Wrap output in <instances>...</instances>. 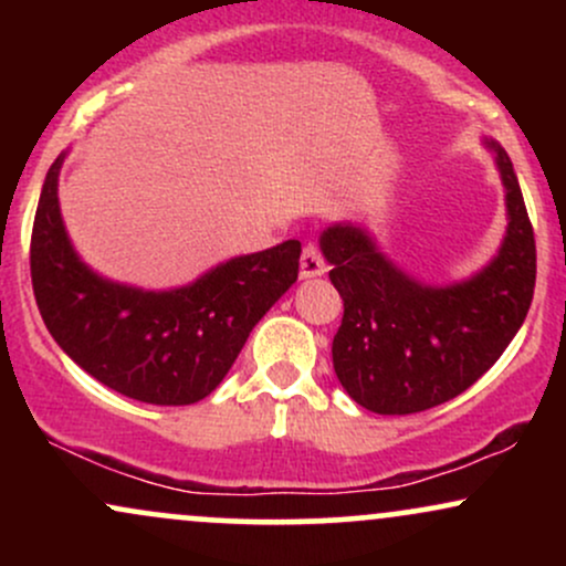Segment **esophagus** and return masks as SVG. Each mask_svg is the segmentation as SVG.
Masks as SVG:
<instances>
[{
    "label": "esophagus",
    "instance_id": "34e87169",
    "mask_svg": "<svg viewBox=\"0 0 566 566\" xmlns=\"http://www.w3.org/2000/svg\"><path fill=\"white\" fill-rule=\"evenodd\" d=\"M324 271H327V263H324L319 247L305 244L303 255H301V276L303 279H314V276H322Z\"/></svg>",
    "mask_w": 566,
    "mask_h": 566
}]
</instances>
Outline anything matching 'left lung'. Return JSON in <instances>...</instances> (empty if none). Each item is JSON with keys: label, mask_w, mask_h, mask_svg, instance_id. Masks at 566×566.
<instances>
[{"label": "left lung", "mask_w": 566, "mask_h": 566, "mask_svg": "<svg viewBox=\"0 0 566 566\" xmlns=\"http://www.w3.org/2000/svg\"><path fill=\"white\" fill-rule=\"evenodd\" d=\"M484 143L505 186L509 229L497 255L465 282L431 287L407 276L354 223L322 233L329 279L343 297L335 375L369 412L412 415L454 399L495 365L527 319L535 231L509 154Z\"/></svg>", "instance_id": "obj_1"}]
</instances>
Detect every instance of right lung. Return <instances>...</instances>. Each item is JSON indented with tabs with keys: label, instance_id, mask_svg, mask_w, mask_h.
I'll return each instance as SVG.
<instances>
[{
	"label": "right lung",
	"instance_id": "1",
	"mask_svg": "<svg viewBox=\"0 0 566 566\" xmlns=\"http://www.w3.org/2000/svg\"><path fill=\"white\" fill-rule=\"evenodd\" d=\"M53 161L31 231V284L50 335L84 373L146 405H193L220 386L252 327L297 279L301 242L239 255L178 290L87 269L69 242Z\"/></svg>",
	"mask_w": 566,
	"mask_h": 566
}]
</instances>
